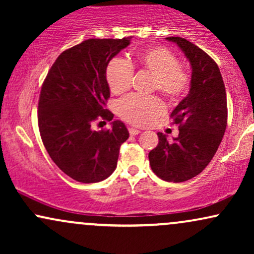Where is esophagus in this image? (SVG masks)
<instances>
[{
  "instance_id": "esophagus-1",
  "label": "esophagus",
  "mask_w": 254,
  "mask_h": 254,
  "mask_svg": "<svg viewBox=\"0 0 254 254\" xmlns=\"http://www.w3.org/2000/svg\"><path fill=\"white\" fill-rule=\"evenodd\" d=\"M129 132H130L131 136H136V135H138L141 131H139L138 129H133V127H129Z\"/></svg>"
}]
</instances>
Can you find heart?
Here are the masks:
<instances>
[{"mask_svg": "<svg viewBox=\"0 0 254 254\" xmlns=\"http://www.w3.org/2000/svg\"><path fill=\"white\" fill-rule=\"evenodd\" d=\"M138 68L153 74V89H157L170 100H178L190 87V75L179 65L173 52L164 46H150L137 52ZM132 65L122 58H113L107 64L106 81L113 94H123L131 87ZM119 116L133 125H147L165 112V104L155 95H129L118 106Z\"/></svg>", "mask_w": 254, "mask_h": 254, "instance_id": "1", "label": "heart"}]
</instances>
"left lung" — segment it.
<instances>
[{
	"instance_id": "left-lung-1",
	"label": "left lung",
	"mask_w": 254,
	"mask_h": 254,
	"mask_svg": "<svg viewBox=\"0 0 254 254\" xmlns=\"http://www.w3.org/2000/svg\"><path fill=\"white\" fill-rule=\"evenodd\" d=\"M182 49L191 64L190 92L171 113L179 135L168 141L157 133L150 150V167L166 182L182 183L198 176L217 151L227 127L226 88L215 61L202 49L180 37H167Z\"/></svg>"
}]
</instances>
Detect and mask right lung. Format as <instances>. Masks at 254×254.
I'll return each instance as SVG.
<instances>
[{
    "label": "right lung",
    "mask_w": 254,
    "mask_h": 254,
    "mask_svg": "<svg viewBox=\"0 0 254 254\" xmlns=\"http://www.w3.org/2000/svg\"><path fill=\"white\" fill-rule=\"evenodd\" d=\"M130 39H88L63 51L42 86L38 125L43 143L58 168L76 182L109 178L129 138L121 121L109 130H93L92 125L98 119L112 121V112L105 109L110 98L106 68Z\"/></svg>",
    "instance_id": "1"
}]
</instances>
